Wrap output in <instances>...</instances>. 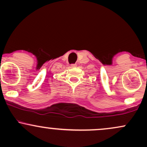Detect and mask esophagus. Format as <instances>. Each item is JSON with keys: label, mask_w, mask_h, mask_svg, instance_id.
<instances>
[{"label": "esophagus", "mask_w": 147, "mask_h": 147, "mask_svg": "<svg viewBox=\"0 0 147 147\" xmlns=\"http://www.w3.org/2000/svg\"><path fill=\"white\" fill-rule=\"evenodd\" d=\"M76 66H77V64H75V63L71 64V67H72V68H75V67H76Z\"/></svg>", "instance_id": "obj_1"}]
</instances>
